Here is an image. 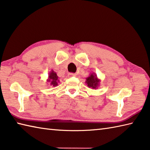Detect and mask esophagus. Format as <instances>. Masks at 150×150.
Wrapping results in <instances>:
<instances>
[{"label": "esophagus", "instance_id": "esophagus-1", "mask_svg": "<svg viewBox=\"0 0 150 150\" xmlns=\"http://www.w3.org/2000/svg\"><path fill=\"white\" fill-rule=\"evenodd\" d=\"M74 76H76V74H74V73H69V74H68V77L69 78L74 77Z\"/></svg>", "mask_w": 150, "mask_h": 150}]
</instances>
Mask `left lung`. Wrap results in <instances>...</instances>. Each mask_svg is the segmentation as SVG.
I'll return each instance as SVG.
<instances>
[{
  "mask_svg": "<svg viewBox=\"0 0 150 150\" xmlns=\"http://www.w3.org/2000/svg\"><path fill=\"white\" fill-rule=\"evenodd\" d=\"M100 79L98 78L96 74L94 72L91 73L90 75L86 78L85 83L87 85V86L93 88V89H96L100 86Z\"/></svg>",
  "mask_w": 150,
  "mask_h": 150,
  "instance_id": "1",
  "label": "left lung"
}]
</instances>
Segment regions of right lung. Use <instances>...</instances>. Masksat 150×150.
I'll list each match as a JSON object with an SVG mask.
<instances>
[{"mask_svg": "<svg viewBox=\"0 0 150 150\" xmlns=\"http://www.w3.org/2000/svg\"><path fill=\"white\" fill-rule=\"evenodd\" d=\"M47 81L48 83H49L50 85H52L53 87H56L58 85V83L59 82V80L58 79L57 74L53 70H52L49 74H48V78L47 79Z\"/></svg>", "mask_w": 150, "mask_h": 150, "instance_id": "right-lung-1", "label": "right lung"}]
</instances>
